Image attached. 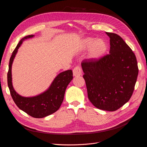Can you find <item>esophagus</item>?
Listing matches in <instances>:
<instances>
[{"mask_svg": "<svg viewBox=\"0 0 147 147\" xmlns=\"http://www.w3.org/2000/svg\"><path fill=\"white\" fill-rule=\"evenodd\" d=\"M73 74L75 76H78L81 75L82 74V71L81 67L78 66L75 67L73 69Z\"/></svg>", "mask_w": 147, "mask_h": 147, "instance_id": "34e87169", "label": "esophagus"}]
</instances>
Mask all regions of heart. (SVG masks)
<instances>
[{
	"mask_svg": "<svg viewBox=\"0 0 147 147\" xmlns=\"http://www.w3.org/2000/svg\"><path fill=\"white\" fill-rule=\"evenodd\" d=\"M89 50V57L92 59H98L105 54L107 50V45L102 39L96 40L92 38H85L82 43V49Z\"/></svg>",
	"mask_w": 147,
	"mask_h": 147,
	"instance_id": "1",
	"label": "heart"
}]
</instances>
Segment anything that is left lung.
<instances>
[{
  "label": "left lung",
  "mask_w": 147,
  "mask_h": 147,
  "mask_svg": "<svg viewBox=\"0 0 147 147\" xmlns=\"http://www.w3.org/2000/svg\"><path fill=\"white\" fill-rule=\"evenodd\" d=\"M110 37V53L98 59H84L81 63L88 97L100 110L113 111L130 100L138 75L136 56L117 34Z\"/></svg>",
  "instance_id": "1"
}]
</instances>
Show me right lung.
I'll return each instance as SVG.
<instances>
[{"instance_id": "add662e5", "label": "right lung", "mask_w": 147, "mask_h": 147, "mask_svg": "<svg viewBox=\"0 0 147 147\" xmlns=\"http://www.w3.org/2000/svg\"><path fill=\"white\" fill-rule=\"evenodd\" d=\"M33 36V35H29L22 38L12 52L9 64L7 85L12 98L19 109L31 117L42 118L53 114L61 106L67 86L73 78V73L72 70H67L59 74L49 90L39 96L33 97H24L17 94L12 84V64L22 41Z\"/></svg>"}]
</instances>
